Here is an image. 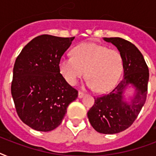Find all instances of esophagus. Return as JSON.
<instances>
[{
  "label": "esophagus",
  "instance_id": "34e87169",
  "mask_svg": "<svg viewBox=\"0 0 156 156\" xmlns=\"http://www.w3.org/2000/svg\"><path fill=\"white\" fill-rule=\"evenodd\" d=\"M84 95H85V93L83 92V91H78V97L83 98Z\"/></svg>",
  "mask_w": 156,
  "mask_h": 156
}]
</instances>
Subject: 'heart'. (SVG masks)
Instances as JSON below:
<instances>
[{
    "mask_svg": "<svg viewBox=\"0 0 156 156\" xmlns=\"http://www.w3.org/2000/svg\"><path fill=\"white\" fill-rule=\"evenodd\" d=\"M59 69L66 82L72 86L85 75L87 86L104 92L118 81L123 69V60L119 51L108 49L95 43H83L73 49V56H63Z\"/></svg>",
    "mask_w": 156,
    "mask_h": 156,
    "instance_id": "heart-1",
    "label": "heart"
}]
</instances>
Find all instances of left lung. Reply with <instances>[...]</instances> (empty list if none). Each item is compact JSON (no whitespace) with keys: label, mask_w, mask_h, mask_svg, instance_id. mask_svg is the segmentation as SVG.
<instances>
[{"label":"left lung","mask_w":156,"mask_h":156,"mask_svg":"<svg viewBox=\"0 0 156 156\" xmlns=\"http://www.w3.org/2000/svg\"><path fill=\"white\" fill-rule=\"evenodd\" d=\"M117 48L123 60L124 77L106 95L95 98V104L88 111L90 125L105 134L120 133L135 121L144 105L147 95L149 69L143 54L128 40L119 37L104 38ZM129 84L136 88L131 104L125 102L123 92Z\"/></svg>","instance_id":"left-lung-1"}]
</instances>
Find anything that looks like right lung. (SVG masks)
<instances>
[{
    "mask_svg": "<svg viewBox=\"0 0 156 156\" xmlns=\"http://www.w3.org/2000/svg\"><path fill=\"white\" fill-rule=\"evenodd\" d=\"M74 37L39 35L16 59L11 83L16 112L23 123L48 132L61 123L78 90L66 81L59 69L61 56Z\"/></svg>",
    "mask_w": 156,
    "mask_h": 156,
    "instance_id": "right-lung-1",
    "label": "right lung"
}]
</instances>
